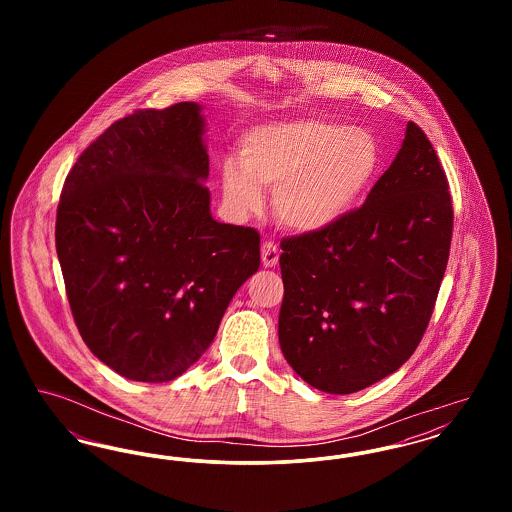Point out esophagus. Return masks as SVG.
<instances>
[{
  "label": "esophagus",
  "mask_w": 512,
  "mask_h": 512,
  "mask_svg": "<svg viewBox=\"0 0 512 512\" xmlns=\"http://www.w3.org/2000/svg\"><path fill=\"white\" fill-rule=\"evenodd\" d=\"M261 259L265 267H276L278 259H280V249L274 244V240H267L261 247Z\"/></svg>",
  "instance_id": "34e87169"
}]
</instances>
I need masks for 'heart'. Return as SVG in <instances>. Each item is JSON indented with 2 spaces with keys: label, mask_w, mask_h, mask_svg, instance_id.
<instances>
[{
  "label": "heart",
  "mask_w": 512,
  "mask_h": 512,
  "mask_svg": "<svg viewBox=\"0 0 512 512\" xmlns=\"http://www.w3.org/2000/svg\"><path fill=\"white\" fill-rule=\"evenodd\" d=\"M382 167L376 138L340 122H276L249 130L240 165H222V197L236 213H253L274 192L278 219L299 232H320L351 213Z\"/></svg>",
  "instance_id": "heart-1"
}]
</instances>
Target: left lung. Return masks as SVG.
Here are the masks:
<instances>
[{
  "instance_id": "1",
  "label": "left lung",
  "mask_w": 512,
  "mask_h": 512,
  "mask_svg": "<svg viewBox=\"0 0 512 512\" xmlns=\"http://www.w3.org/2000/svg\"><path fill=\"white\" fill-rule=\"evenodd\" d=\"M451 236L447 176L422 128L409 122L359 209L280 242L278 340L293 370L341 395L409 361L434 313Z\"/></svg>"
}]
</instances>
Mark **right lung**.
Instances as JSON below:
<instances>
[{"label":"right lung","mask_w":512,"mask_h":512,"mask_svg":"<svg viewBox=\"0 0 512 512\" xmlns=\"http://www.w3.org/2000/svg\"><path fill=\"white\" fill-rule=\"evenodd\" d=\"M201 136L194 101L138 109L80 153L61 190L55 247L76 328L128 380L186 372L261 265L255 228L211 217Z\"/></svg>","instance_id":"add662e5"}]
</instances>
